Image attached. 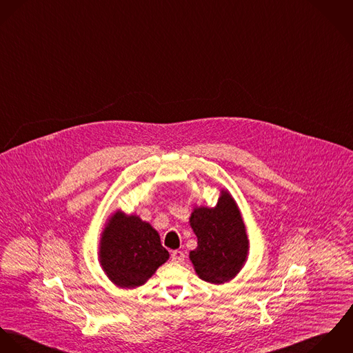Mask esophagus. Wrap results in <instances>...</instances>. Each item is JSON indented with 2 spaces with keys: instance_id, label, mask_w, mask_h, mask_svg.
<instances>
[{
  "instance_id": "1",
  "label": "esophagus",
  "mask_w": 353,
  "mask_h": 353,
  "mask_svg": "<svg viewBox=\"0 0 353 353\" xmlns=\"http://www.w3.org/2000/svg\"><path fill=\"white\" fill-rule=\"evenodd\" d=\"M172 261H174V263L184 261V253L181 250H173L172 252Z\"/></svg>"
}]
</instances>
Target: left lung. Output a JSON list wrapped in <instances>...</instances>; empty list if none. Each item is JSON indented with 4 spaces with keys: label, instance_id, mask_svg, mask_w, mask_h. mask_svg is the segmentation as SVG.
<instances>
[{
    "label": "left lung",
    "instance_id": "1",
    "mask_svg": "<svg viewBox=\"0 0 353 353\" xmlns=\"http://www.w3.org/2000/svg\"><path fill=\"white\" fill-rule=\"evenodd\" d=\"M191 228L197 236V248L190 252L197 276L208 283L230 281L243 267L249 241L233 196L222 190L214 208L195 207Z\"/></svg>",
    "mask_w": 353,
    "mask_h": 353
}]
</instances>
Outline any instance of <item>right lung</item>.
Listing matches in <instances>:
<instances>
[{
  "label": "right lung",
  "mask_w": 353,
  "mask_h": 353,
  "mask_svg": "<svg viewBox=\"0 0 353 353\" xmlns=\"http://www.w3.org/2000/svg\"><path fill=\"white\" fill-rule=\"evenodd\" d=\"M100 264L108 279L120 288L145 284L169 259L157 230L138 215L117 211L100 238Z\"/></svg>",
  "instance_id": "right-lung-1"
}]
</instances>
